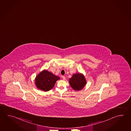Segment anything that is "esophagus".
<instances>
[{
	"instance_id": "1",
	"label": "esophagus",
	"mask_w": 131,
	"mask_h": 131,
	"mask_svg": "<svg viewBox=\"0 0 131 131\" xmlns=\"http://www.w3.org/2000/svg\"><path fill=\"white\" fill-rule=\"evenodd\" d=\"M62 79L63 80H65L66 79V78H65V77L64 76H62Z\"/></svg>"
}]
</instances>
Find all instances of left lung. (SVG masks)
<instances>
[{
    "instance_id": "1",
    "label": "left lung",
    "mask_w": 131,
    "mask_h": 131,
    "mask_svg": "<svg viewBox=\"0 0 131 131\" xmlns=\"http://www.w3.org/2000/svg\"><path fill=\"white\" fill-rule=\"evenodd\" d=\"M69 83L72 89L75 91H81L86 84V80L83 74L78 73L74 74L70 78Z\"/></svg>"
}]
</instances>
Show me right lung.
I'll return each instance as SVG.
<instances>
[{
	"label": "right lung",
	"instance_id": "add662e5",
	"mask_svg": "<svg viewBox=\"0 0 131 131\" xmlns=\"http://www.w3.org/2000/svg\"><path fill=\"white\" fill-rule=\"evenodd\" d=\"M60 78L47 70H44L35 78V84L38 89L48 91L53 88L57 80Z\"/></svg>",
	"mask_w": 131,
	"mask_h": 131
}]
</instances>
